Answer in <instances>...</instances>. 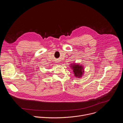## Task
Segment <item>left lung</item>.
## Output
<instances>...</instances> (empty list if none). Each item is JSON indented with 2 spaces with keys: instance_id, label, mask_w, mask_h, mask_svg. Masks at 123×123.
Returning a JSON list of instances; mask_svg holds the SVG:
<instances>
[{
  "instance_id": "8db88e82",
  "label": "left lung",
  "mask_w": 123,
  "mask_h": 123,
  "mask_svg": "<svg viewBox=\"0 0 123 123\" xmlns=\"http://www.w3.org/2000/svg\"><path fill=\"white\" fill-rule=\"evenodd\" d=\"M70 67L72 68L74 76L78 78L82 77L84 73V67L82 65L76 63H72Z\"/></svg>"
}]
</instances>
